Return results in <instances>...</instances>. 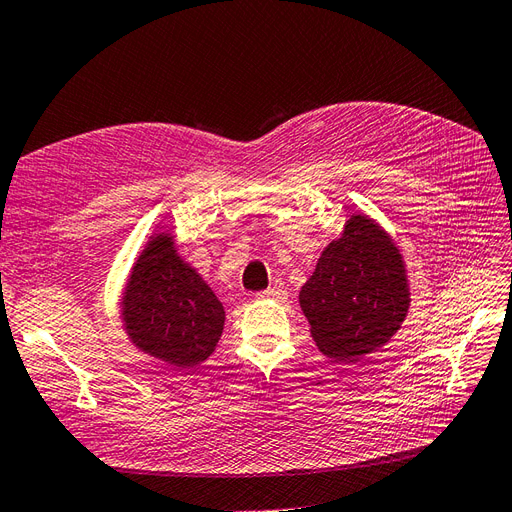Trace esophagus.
Here are the masks:
<instances>
[{
  "mask_svg": "<svg viewBox=\"0 0 512 512\" xmlns=\"http://www.w3.org/2000/svg\"><path fill=\"white\" fill-rule=\"evenodd\" d=\"M286 297V292L284 290H277V288H267V290H262V292H258L256 294V299H284Z\"/></svg>",
  "mask_w": 512,
  "mask_h": 512,
  "instance_id": "obj_1",
  "label": "esophagus"
}]
</instances>
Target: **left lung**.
Here are the masks:
<instances>
[{
	"label": "left lung",
	"instance_id": "obj_1",
	"mask_svg": "<svg viewBox=\"0 0 512 512\" xmlns=\"http://www.w3.org/2000/svg\"><path fill=\"white\" fill-rule=\"evenodd\" d=\"M299 303L322 354L356 363L399 331L410 307L397 245L367 215L354 213L318 258Z\"/></svg>",
	"mask_w": 512,
	"mask_h": 512
}]
</instances>
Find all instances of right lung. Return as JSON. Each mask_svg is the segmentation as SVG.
Here are the masks:
<instances>
[{"instance_id": "obj_1", "label": "right lung", "mask_w": 512, "mask_h": 512, "mask_svg": "<svg viewBox=\"0 0 512 512\" xmlns=\"http://www.w3.org/2000/svg\"><path fill=\"white\" fill-rule=\"evenodd\" d=\"M224 316L209 284L177 254L173 237L168 232L151 237L121 301L132 344L170 367L188 369L218 346Z\"/></svg>"}]
</instances>
